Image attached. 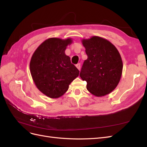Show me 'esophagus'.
Wrapping results in <instances>:
<instances>
[{"instance_id":"34e87169","label":"esophagus","mask_w":147,"mask_h":147,"mask_svg":"<svg viewBox=\"0 0 147 147\" xmlns=\"http://www.w3.org/2000/svg\"><path fill=\"white\" fill-rule=\"evenodd\" d=\"M76 67H77V68L79 70H80V63L77 64L76 65Z\"/></svg>"}]
</instances>
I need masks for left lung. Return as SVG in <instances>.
<instances>
[{"instance_id":"8db88e82","label":"left lung","mask_w":147,"mask_h":147,"mask_svg":"<svg viewBox=\"0 0 147 147\" xmlns=\"http://www.w3.org/2000/svg\"><path fill=\"white\" fill-rule=\"evenodd\" d=\"M88 59L84 61L80 76L87 82L86 88L97 97L112 92L121 77L123 61L117 48L98 36L83 39Z\"/></svg>"}]
</instances>
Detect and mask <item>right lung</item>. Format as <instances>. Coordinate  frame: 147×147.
Segmentation results:
<instances>
[{
	"mask_svg": "<svg viewBox=\"0 0 147 147\" xmlns=\"http://www.w3.org/2000/svg\"><path fill=\"white\" fill-rule=\"evenodd\" d=\"M72 43L68 38H50L38 46L30 62V72L35 86L43 94L56 99L65 94L79 70L65 54Z\"/></svg>",
	"mask_w": 147,
	"mask_h": 147,
	"instance_id": "add662e5",
	"label": "right lung"
}]
</instances>
